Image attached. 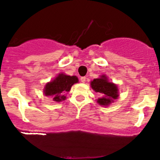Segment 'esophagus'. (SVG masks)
<instances>
[{"label":"esophagus","mask_w":160,"mask_h":160,"mask_svg":"<svg viewBox=\"0 0 160 160\" xmlns=\"http://www.w3.org/2000/svg\"><path fill=\"white\" fill-rule=\"evenodd\" d=\"M86 79H87V78L86 77H82L81 78H80V81L82 82H86Z\"/></svg>","instance_id":"1"}]
</instances>
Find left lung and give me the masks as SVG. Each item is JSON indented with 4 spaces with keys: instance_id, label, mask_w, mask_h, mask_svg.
Segmentation results:
<instances>
[{
    "instance_id": "obj_1",
    "label": "left lung",
    "mask_w": 160,
    "mask_h": 160,
    "mask_svg": "<svg viewBox=\"0 0 160 160\" xmlns=\"http://www.w3.org/2000/svg\"><path fill=\"white\" fill-rule=\"evenodd\" d=\"M90 87L95 92L102 95L97 100V102L101 106L107 107L119 96L117 85L110 82L106 75H102L99 78H95L90 82Z\"/></svg>"
}]
</instances>
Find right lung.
<instances>
[{
	"mask_svg": "<svg viewBox=\"0 0 160 160\" xmlns=\"http://www.w3.org/2000/svg\"><path fill=\"white\" fill-rule=\"evenodd\" d=\"M78 82L76 76L66 75L65 73H59L51 82L46 83L44 89V94L51 97L54 102H60L66 99L65 94L68 93L73 84Z\"/></svg>",
	"mask_w": 160,
	"mask_h": 160,
	"instance_id": "1",
	"label": "right lung"
}]
</instances>
